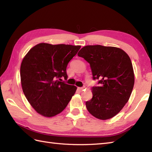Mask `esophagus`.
Returning a JSON list of instances; mask_svg holds the SVG:
<instances>
[{"label": "esophagus", "mask_w": 152, "mask_h": 152, "mask_svg": "<svg viewBox=\"0 0 152 152\" xmlns=\"http://www.w3.org/2000/svg\"><path fill=\"white\" fill-rule=\"evenodd\" d=\"M85 89V87H82V88H78V89L80 90V91H82L83 89Z\"/></svg>", "instance_id": "1"}]
</instances>
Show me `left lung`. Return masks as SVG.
<instances>
[{"label":"left lung","instance_id":"obj_1","mask_svg":"<svg viewBox=\"0 0 152 152\" xmlns=\"http://www.w3.org/2000/svg\"><path fill=\"white\" fill-rule=\"evenodd\" d=\"M90 64L93 80V97L86 103L89 112L102 120L110 119L121 110L130 98L134 74L130 57L119 48L101 45L83 47L78 53Z\"/></svg>","mask_w":152,"mask_h":152}]
</instances>
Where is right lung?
<instances>
[{"mask_svg":"<svg viewBox=\"0 0 152 152\" xmlns=\"http://www.w3.org/2000/svg\"><path fill=\"white\" fill-rule=\"evenodd\" d=\"M81 46L40 43L33 47L21 64L23 91L36 112L53 117L66 107L77 88L60 82L66 80V66Z\"/></svg>","mask_w":152,"mask_h":152,"instance_id":"add662e5","label":"right lung"}]
</instances>
